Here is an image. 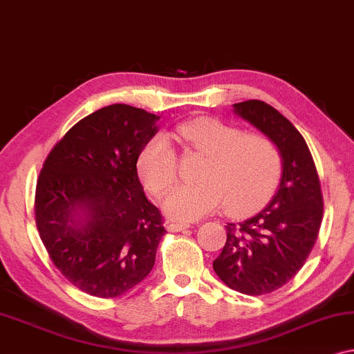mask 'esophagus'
Segmentation results:
<instances>
[{"mask_svg":"<svg viewBox=\"0 0 354 354\" xmlns=\"http://www.w3.org/2000/svg\"><path fill=\"white\" fill-rule=\"evenodd\" d=\"M189 227V224H184V223H168L167 224V229L170 232H181V230H186Z\"/></svg>","mask_w":354,"mask_h":354,"instance_id":"34e87169","label":"esophagus"}]
</instances>
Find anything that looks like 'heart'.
Returning <instances> with one entry per match:
<instances>
[{"label":"heart","mask_w":354,"mask_h":354,"mask_svg":"<svg viewBox=\"0 0 354 354\" xmlns=\"http://www.w3.org/2000/svg\"><path fill=\"white\" fill-rule=\"evenodd\" d=\"M176 131L189 151L205 159L197 170L198 183L178 186L167 195L163 209L171 219H198L224 203L230 216L241 218L266 207L275 195L283 159L270 136L214 118L186 120ZM136 168L147 191L160 197L176 181V151L162 136L151 140Z\"/></svg>","instance_id":"heart-1"}]
</instances>
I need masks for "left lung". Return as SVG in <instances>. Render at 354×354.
<instances>
[{
	"instance_id": "left-lung-1",
	"label": "left lung",
	"mask_w": 354,
	"mask_h": 354,
	"mask_svg": "<svg viewBox=\"0 0 354 354\" xmlns=\"http://www.w3.org/2000/svg\"><path fill=\"white\" fill-rule=\"evenodd\" d=\"M234 108L275 141L283 176L266 209L239 225H225L227 241L213 268L234 291L262 295L284 286L304 267L318 239L324 202L312 152L299 130L261 100Z\"/></svg>"
}]
</instances>
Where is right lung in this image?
Here are the masks:
<instances>
[{"mask_svg": "<svg viewBox=\"0 0 354 354\" xmlns=\"http://www.w3.org/2000/svg\"><path fill=\"white\" fill-rule=\"evenodd\" d=\"M157 119L129 104L95 111L57 141L41 168L35 221L42 245L62 275L93 297L122 295L154 267L167 230L136 160Z\"/></svg>", "mask_w": 354, "mask_h": 354, "instance_id": "1", "label": "right lung"}]
</instances>
